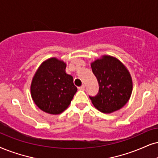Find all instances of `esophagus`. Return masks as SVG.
Here are the masks:
<instances>
[{
    "label": "esophagus",
    "instance_id": "1",
    "mask_svg": "<svg viewBox=\"0 0 158 158\" xmlns=\"http://www.w3.org/2000/svg\"><path fill=\"white\" fill-rule=\"evenodd\" d=\"M78 89H79V90H85V85H82L81 86V87H78Z\"/></svg>",
    "mask_w": 158,
    "mask_h": 158
}]
</instances>
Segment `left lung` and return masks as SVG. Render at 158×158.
I'll list each match as a JSON object with an SVG mask.
<instances>
[{"label": "left lung", "instance_id": "left-lung-1", "mask_svg": "<svg viewBox=\"0 0 158 158\" xmlns=\"http://www.w3.org/2000/svg\"><path fill=\"white\" fill-rule=\"evenodd\" d=\"M98 82V93L89 96L94 106L103 113H111L126 104L133 89L132 79L123 63L111 56H103L91 64Z\"/></svg>", "mask_w": 158, "mask_h": 158}]
</instances>
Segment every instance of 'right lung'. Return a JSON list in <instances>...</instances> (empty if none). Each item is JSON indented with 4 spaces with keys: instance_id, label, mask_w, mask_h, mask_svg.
<instances>
[{
    "instance_id": "1",
    "label": "right lung",
    "mask_w": 158,
    "mask_h": 158,
    "mask_svg": "<svg viewBox=\"0 0 158 158\" xmlns=\"http://www.w3.org/2000/svg\"><path fill=\"white\" fill-rule=\"evenodd\" d=\"M64 62L48 59L40 65L31 83V96L40 109L51 114L65 111L77 91Z\"/></svg>"
}]
</instances>
